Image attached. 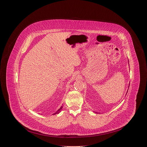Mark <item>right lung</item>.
I'll return each instance as SVG.
<instances>
[{
	"label": "right lung",
	"instance_id": "obj_1",
	"mask_svg": "<svg viewBox=\"0 0 147 147\" xmlns=\"http://www.w3.org/2000/svg\"><path fill=\"white\" fill-rule=\"evenodd\" d=\"M61 109H62V107H61L60 108V109H59L57 111H56L55 113H53V115H55V114H57V113H59L60 112V110H61Z\"/></svg>",
	"mask_w": 147,
	"mask_h": 147
}]
</instances>
